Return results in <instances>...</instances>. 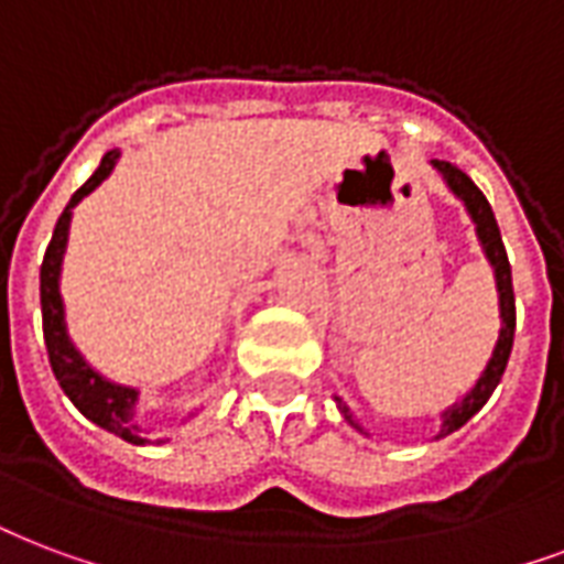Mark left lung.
Here are the masks:
<instances>
[{"label":"left lung","mask_w":564,"mask_h":564,"mask_svg":"<svg viewBox=\"0 0 564 564\" xmlns=\"http://www.w3.org/2000/svg\"><path fill=\"white\" fill-rule=\"evenodd\" d=\"M432 167L441 174L446 188L462 200L467 215H470L473 227H476V239H479V248H482L485 260H488V265H491L494 272V283H497V307H500V330H497V343H494L491 358H488L485 369L479 372V378H476V384H473L458 402H453L446 411H441V429H437L435 435V441H441V437L458 432V429H462V425L491 399V393L497 390V384H500V378L502 372H506V364H509L511 355V339H514V292H511L509 257H506V248H502V236L500 227H497V218H494L491 213V204L485 200L482 192L476 188V183L464 174L462 167L449 165V162H441V159H435ZM334 399H337V408L339 414H343V420H346L351 429H358L360 435H367V429L351 416V408L339 397Z\"/></svg>","instance_id":"1"}]
</instances>
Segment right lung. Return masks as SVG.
Segmentation results:
<instances>
[{"label":"right lung","mask_w":564,"mask_h":564,"mask_svg":"<svg viewBox=\"0 0 564 564\" xmlns=\"http://www.w3.org/2000/svg\"><path fill=\"white\" fill-rule=\"evenodd\" d=\"M120 150H109L102 156L100 167L94 171L91 177L85 180L76 195L70 197V204L64 206V213L58 215V225L53 230V239H50V248L43 253L41 263V313H43V339H46V351H50V364H53V372L58 378V384L67 393L73 405L79 408L82 416H88L94 425H100L111 435L123 437L127 444L144 446L153 444L150 437V429L141 425L139 402L141 393L139 387L118 384L94 369L85 355L76 349V343L70 339V330H67V316H64V299H62V263L64 251H67V236H70V218L73 206L79 204L82 197H88L94 188L100 186L102 180L109 177L115 165H118ZM197 411H192L188 416H195ZM162 444V441H156Z\"/></svg>","instance_id":"1"}]
</instances>
